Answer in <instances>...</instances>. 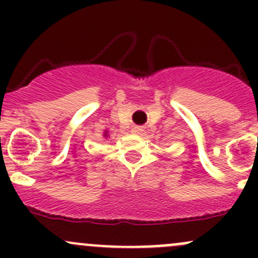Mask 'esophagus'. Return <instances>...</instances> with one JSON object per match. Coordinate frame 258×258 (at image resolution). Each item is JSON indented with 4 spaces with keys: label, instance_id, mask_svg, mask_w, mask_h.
<instances>
[{
    "label": "esophagus",
    "instance_id": "obj_1",
    "mask_svg": "<svg viewBox=\"0 0 258 258\" xmlns=\"http://www.w3.org/2000/svg\"><path fill=\"white\" fill-rule=\"evenodd\" d=\"M142 131H144V128H142L141 126H135L134 128H132V132H134V134H137V135L141 134Z\"/></svg>",
    "mask_w": 258,
    "mask_h": 258
}]
</instances>
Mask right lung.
<instances>
[{
  "label": "right lung",
  "instance_id": "right-lung-1",
  "mask_svg": "<svg viewBox=\"0 0 258 258\" xmlns=\"http://www.w3.org/2000/svg\"><path fill=\"white\" fill-rule=\"evenodd\" d=\"M105 136H106V135H105Z\"/></svg>",
  "mask_w": 258,
  "mask_h": 258
}]
</instances>
